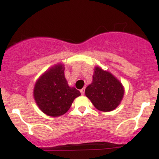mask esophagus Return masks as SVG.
<instances>
[{
  "mask_svg": "<svg viewBox=\"0 0 159 159\" xmlns=\"http://www.w3.org/2000/svg\"><path fill=\"white\" fill-rule=\"evenodd\" d=\"M80 92H81V93L82 95L84 94V93H85V88H83V89H81V90H80Z\"/></svg>",
  "mask_w": 159,
  "mask_h": 159,
  "instance_id": "1",
  "label": "esophagus"
}]
</instances>
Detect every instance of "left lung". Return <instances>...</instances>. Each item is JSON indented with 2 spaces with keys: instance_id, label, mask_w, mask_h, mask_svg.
Instances as JSON below:
<instances>
[{
  "instance_id": "obj_1",
  "label": "left lung",
  "mask_w": 159,
  "mask_h": 159,
  "mask_svg": "<svg viewBox=\"0 0 159 159\" xmlns=\"http://www.w3.org/2000/svg\"><path fill=\"white\" fill-rule=\"evenodd\" d=\"M85 95L95 108L101 111H112L120 104L124 95L121 83L107 71L96 67L92 83L85 89Z\"/></svg>"
}]
</instances>
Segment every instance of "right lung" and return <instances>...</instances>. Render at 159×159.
I'll use <instances>...</instances> for the list:
<instances>
[{"label": "right lung", "mask_w": 159, "mask_h": 159, "mask_svg": "<svg viewBox=\"0 0 159 159\" xmlns=\"http://www.w3.org/2000/svg\"><path fill=\"white\" fill-rule=\"evenodd\" d=\"M63 65H56L46 71L36 82L34 96L38 107L51 117L66 114L80 91L70 87L65 78Z\"/></svg>", "instance_id": "1"}]
</instances>
